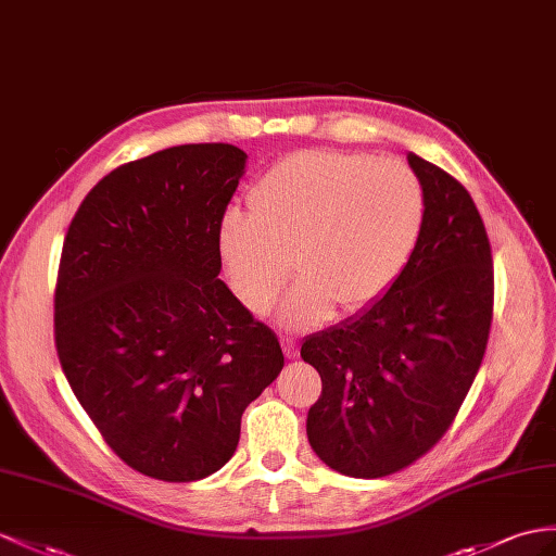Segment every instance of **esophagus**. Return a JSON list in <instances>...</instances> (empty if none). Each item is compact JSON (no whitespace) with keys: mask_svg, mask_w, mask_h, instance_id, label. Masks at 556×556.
I'll use <instances>...</instances> for the list:
<instances>
[{"mask_svg":"<svg viewBox=\"0 0 556 556\" xmlns=\"http://www.w3.org/2000/svg\"><path fill=\"white\" fill-rule=\"evenodd\" d=\"M280 344H282V354L288 358H296V354H300V346H296L292 337H280Z\"/></svg>","mask_w":556,"mask_h":556,"instance_id":"34e87169","label":"esophagus"}]
</instances>
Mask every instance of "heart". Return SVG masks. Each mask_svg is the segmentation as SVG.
Listing matches in <instances>:
<instances>
[{
  "label": "heart",
  "instance_id": "obj_1",
  "mask_svg": "<svg viewBox=\"0 0 556 556\" xmlns=\"http://www.w3.org/2000/svg\"><path fill=\"white\" fill-rule=\"evenodd\" d=\"M250 212L228 210L219 252L240 302L254 314L276 304L290 274L300 280L282 302L290 328L363 314L396 286L425 228L419 176L399 160L365 153L300 151L266 169Z\"/></svg>",
  "mask_w": 556,
  "mask_h": 556
}]
</instances>
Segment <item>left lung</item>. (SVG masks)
Returning <instances> with one entry per match:
<instances>
[{"mask_svg": "<svg viewBox=\"0 0 556 556\" xmlns=\"http://www.w3.org/2000/svg\"><path fill=\"white\" fill-rule=\"evenodd\" d=\"M427 198L425 228L384 300L306 337L320 375L306 434L330 469L380 479L448 431L479 372L493 320V256L481 214L448 172L408 153Z\"/></svg>", "mask_w": 556, "mask_h": 556, "instance_id": "obj_1", "label": "left lung"}]
</instances>
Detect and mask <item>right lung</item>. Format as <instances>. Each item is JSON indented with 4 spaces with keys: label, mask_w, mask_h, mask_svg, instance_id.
I'll return each instance as SVG.
<instances>
[{
    "label": "right lung",
    "mask_w": 556,
    "mask_h": 556,
    "mask_svg": "<svg viewBox=\"0 0 556 556\" xmlns=\"http://www.w3.org/2000/svg\"><path fill=\"white\" fill-rule=\"evenodd\" d=\"M245 160L231 143H188L127 162L87 193L63 242L61 368L105 443L151 479L222 469L286 363L219 278V224Z\"/></svg>",
    "instance_id": "add662e5"
}]
</instances>
